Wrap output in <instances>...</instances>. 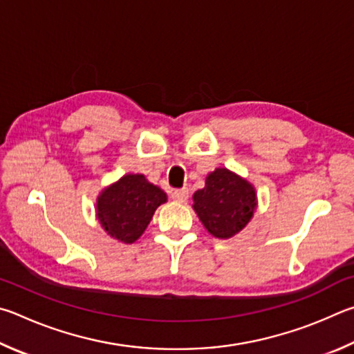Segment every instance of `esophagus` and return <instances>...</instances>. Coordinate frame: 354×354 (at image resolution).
<instances>
[{
	"label": "esophagus",
	"mask_w": 354,
	"mask_h": 354,
	"mask_svg": "<svg viewBox=\"0 0 354 354\" xmlns=\"http://www.w3.org/2000/svg\"><path fill=\"white\" fill-rule=\"evenodd\" d=\"M172 199L176 202H185L188 199V189L182 188V189H174L172 191Z\"/></svg>",
	"instance_id": "obj_1"
}]
</instances>
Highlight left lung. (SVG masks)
I'll list each match as a JSON object with an SVG mask.
<instances>
[{"label":"left lung","mask_w":354,"mask_h":354,"mask_svg":"<svg viewBox=\"0 0 354 354\" xmlns=\"http://www.w3.org/2000/svg\"><path fill=\"white\" fill-rule=\"evenodd\" d=\"M193 201V208L203 227L219 239L238 234L249 224L257 209L253 185L227 167L209 172L205 188L196 191Z\"/></svg>","instance_id":"obj_1"}]
</instances>
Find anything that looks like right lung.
I'll return each instance as SVG.
<instances>
[{"instance_id": "add662e5", "label": "right lung", "mask_w": 354, "mask_h": 354, "mask_svg": "<svg viewBox=\"0 0 354 354\" xmlns=\"http://www.w3.org/2000/svg\"><path fill=\"white\" fill-rule=\"evenodd\" d=\"M166 201L165 191L147 182L142 174H127L102 189L96 201V216L111 238L132 244Z\"/></svg>"}]
</instances>
